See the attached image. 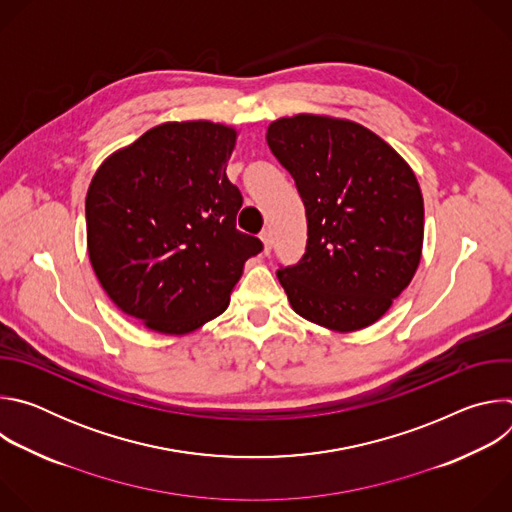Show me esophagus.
Segmentation results:
<instances>
[{"mask_svg": "<svg viewBox=\"0 0 512 512\" xmlns=\"http://www.w3.org/2000/svg\"><path fill=\"white\" fill-rule=\"evenodd\" d=\"M259 239H261V243H263V253L269 255V253H271V233H269V231H263V233L259 235Z\"/></svg>", "mask_w": 512, "mask_h": 512, "instance_id": "1", "label": "esophagus"}]
</instances>
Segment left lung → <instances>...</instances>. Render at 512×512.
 <instances>
[{"mask_svg": "<svg viewBox=\"0 0 512 512\" xmlns=\"http://www.w3.org/2000/svg\"><path fill=\"white\" fill-rule=\"evenodd\" d=\"M308 216L302 261L277 271L302 318L356 332L379 322L411 283L423 249V196L411 166L364 125L298 113L267 127Z\"/></svg>", "mask_w": 512, "mask_h": 512, "instance_id": "obj_1", "label": "left lung"}]
</instances>
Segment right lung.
<instances>
[{
	"label": "right lung",
	"mask_w": 512,
	"mask_h": 512,
	"mask_svg": "<svg viewBox=\"0 0 512 512\" xmlns=\"http://www.w3.org/2000/svg\"><path fill=\"white\" fill-rule=\"evenodd\" d=\"M237 127L156 125L97 168L87 251L109 300L145 328L182 336L221 316L263 245L237 231L243 196L227 178Z\"/></svg>",
	"instance_id": "right-lung-1"
}]
</instances>
